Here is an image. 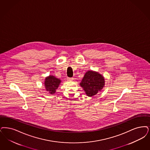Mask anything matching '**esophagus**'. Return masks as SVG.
Wrapping results in <instances>:
<instances>
[{"label":"esophagus","instance_id":"esophagus-1","mask_svg":"<svg viewBox=\"0 0 150 150\" xmlns=\"http://www.w3.org/2000/svg\"><path fill=\"white\" fill-rule=\"evenodd\" d=\"M73 80H74V78H67V80H68V81H72Z\"/></svg>","mask_w":150,"mask_h":150}]
</instances>
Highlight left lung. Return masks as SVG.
Masks as SVG:
<instances>
[{
    "mask_svg": "<svg viewBox=\"0 0 150 150\" xmlns=\"http://www.w3.org/2000/svg\"><path fill=\"white\" fill-rule=\"evenodd\" d=\"M80 85L87 96H94L100 91L104 86V77L98 72L88 70L85 74Z\"/></svg>",
    "mask_w": 150,
    "mask_h": 150,
    "instance_id": "left-lung-1",
    "label": "left lung"
}]
</instances>
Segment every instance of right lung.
Returning <instances> with one entry per match:
<instances>
[{
  "label": "right lung",
  "instance_id": "1",
  "mask_svg": "<svg viewBox=\"0 0 150 150\" xmlns=\"http://www.w3.org/2000/svg\"><path fill=\"white\" fill-rule=\"evenodd\" d=\"M61 80L60 79L56 78L53 75H49L45 79L44 85L46 90L51 94H54L56 90L59 88Z\"/></svg>",
  "mask_w": 150,
  "mask_h": 150
}]
</instances>
